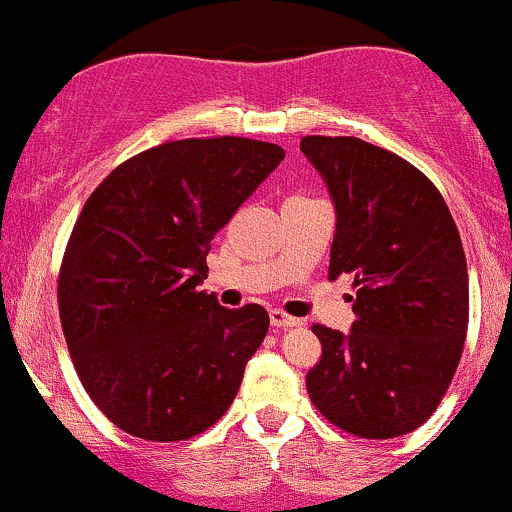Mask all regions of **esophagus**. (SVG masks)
Wrapping results in <instances>:
<instances>
[{
  "label": "esophagus",
  "instance_id": "obj_1",
  "mask_svg": "<svg viewBox=\"0 0 512 512\" xmlns=\"http://www.w3.org/2000/svg\"><path fill=\"white\" fill-rule=\"evenodd\" d=\"M268 318H271V326L273 328H293V326H298V318H293V316H288V313H283L281 308H273L271 313H268Z\"/></svg>",
  "mask_w": 512,
  "mask_h": 512
}]
</instances>
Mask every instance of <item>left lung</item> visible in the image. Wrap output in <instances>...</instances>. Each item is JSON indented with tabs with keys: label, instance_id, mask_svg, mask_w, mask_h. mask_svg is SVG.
I'll list each match as a JSON object with an SVG mask.
<instances>
[{
	"label": "left lung",
	"instance_id": "left-lung-1",
	"mask_svg": "<svg viewBox=\"0 0 512 512\" xmlns=\"http://www.w3.org/2000/svg\"><path fill=\"white\" fill-rule=\"evenodd\" d=\"M336 206L328 278L353 281L351 333L316 323L313 406L358 438H398L443 401L468 331V266L426 174L356 136H303Z\"/></svg>",
	"mask_w": 512,
	"mask_h": 512
}]
</instances>
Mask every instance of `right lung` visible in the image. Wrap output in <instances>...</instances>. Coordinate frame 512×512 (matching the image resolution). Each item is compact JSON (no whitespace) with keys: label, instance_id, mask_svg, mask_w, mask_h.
<instances>
[{"label":"right lung","instance_id":"1","mask_svg":"<svg viewBox=\"0 0 512 512\" xmlns=\"http://www.w3.org/2000/svg\"><path fill=\"white\" fill-rule=\"evenodd\" d=\"M283 156L241 136L166 141L86 199L59 268V318L79 381L116 428L189 440L234 403L268 313L219 306L199 283L214 236Z\"/></svg>","mask_w":512,"mask_h":512}]
</instances>
